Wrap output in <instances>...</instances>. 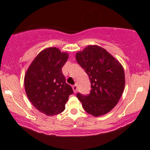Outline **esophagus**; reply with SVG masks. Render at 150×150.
Here are the masks:
<instances>
[{
	"label": "esophagus",
	"mask_w": 150,
	"mask_h": 150,
	"mask_svg": "<svg viewBox=\"0 0 150 150\" xmlns=\"http://www.w3.org/2000/svg\"><path fill=\"white\" fill-rule=\"evenodd\" d=\"M72 89H73V91H74V93H76L77 92V90H78V87L76 85H74L72 86Z\"/></svg>",
	"instance_id": "esophagus-1"
}]
</instances>
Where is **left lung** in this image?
Listing matches in <instances>:
<instances>
[{"instance_id": "obj_1", "label": "left lung", "mask_w": 150, "mask_h": 150, "mask_svg": "<svg viewBox=\"0 0 150 150\" xmlns=\"http://www.w3.org/2000/svg\"><path fill=\"white\" fill-rule=\"evenodd\" d=\"M76 59L91 82L89 95L77 94L83 108L94 117L108 113L117 105L124 92L125 74L122 65L97 45H89L78 52Z\"/></svg>"}]
</instances>
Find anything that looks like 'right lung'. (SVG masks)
<instances>
[{
	"label": "right lung",
	"mask_w": 150,
	"mask_h": 150,
	"mask_svg": "<svg viewBox=\"0 0 150 150\" xmlns=\"http://www.w3.org/2000/svg\"><path fill=\"white\" fill-rule=\"evenodd\" d=\"M68 53L50 47L41 51L32 61L24 76L26 96L34 107L48 116L62 112L69 95L73 93L61 69Z\"/></svg>",
	"instance_id": "obj_1"
}]
</instances>
